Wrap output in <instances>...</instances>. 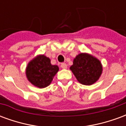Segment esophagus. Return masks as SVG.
I'll return each instance as SVG.
<instances>
[{
    "label": "esophagus",
    "mask_w": 126,
    "mask_h": 126,
    "mask_svg": "<svg viewBox=\"0 0 126 126\" xmlns=\"http://www.w3.org/2000/svg\"><path fill=\"white\" fill-rule=\"evenodd\" d=\"M61 67L62 69H67V64L66 63H61Z\"/></svg>",
    "instance_id": "obj_1"
}]
</instances>
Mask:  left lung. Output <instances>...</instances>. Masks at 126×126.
Listing matches in <instances>:
<instances>
[{
    "instance_id": "1",
    "label": "left lung",
    "mask_w": 126,
    "mask_h": 126,
    "mask_svg": "<svg viewBox=\"0 0 126 126\" xmlns=\"http://www.w3.org/2000/svg\"><path fill=\"white\" fill-rule=\"evenodd\" d=\"M70 70L80 84L90 86L100 78L103 72V65L100 61L93 55L81 52L74 58Z\"/></svg>"
}]
</instances>
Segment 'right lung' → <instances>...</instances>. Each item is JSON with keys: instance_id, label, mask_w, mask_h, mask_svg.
Returning a JSON list of instances; mask_svg holds the SVG:
<instances>
[{"instance_id": "add662e5", "label": "right lung", "mask_w": 126, "mask_h": 126, "mask_svg": "<svg viewBox=\"0 0 126 126\" xmlns=\"http://www.w3.org/2000/svg\"><path fill=\"white\" fill-rule=\"evenodd\" d=\"M59 67L50 63V59L44 55H38L32 59L26 69L27 79L39 88L47 87L59 71Z\"/></svg>"}]
</instances>
